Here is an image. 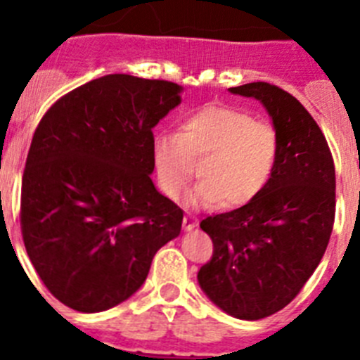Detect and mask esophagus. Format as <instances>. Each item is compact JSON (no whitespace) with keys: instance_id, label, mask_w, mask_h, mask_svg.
I'll use <instances>...</instances> for the list:
<instances>
[{"instance_id":"34e87169","label":"esophagus","mask_w":360,"mask_h":360,"mask_svg":"<svg viewBox=\"0 0 360 360\" xmlns=\"http://www.w3.org/2000/svg\"><path fill=\"white\" fill-rule=\"evenodd\" d=\"M196 225H198V219L195 218L193 214H186L184 216V229L186 231H191V229H195Z\"/></svg>"}]
</instances>
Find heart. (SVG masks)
I'll list each match as a JSON object with an SVG mask.
<instances>
[{"instance_id":"obj_1","label":"heart","mask_w":360,"mask_h":360,"mask_svg":"<svg viewBox=\"0 0 360 360\" xmlns=\"http://www.w3.org/2000/svg\"><path fill=\"white\" fill-rule=\"evenodd\" d=\"M278 153L279 136L272 124L254 120L249 111L211 104L187 115L178 133L155 136L151 160L158 189L167 198L182 195L200 160L202 180L187 203L240 207L265 189Z\"/></svg>"}]
</instances>
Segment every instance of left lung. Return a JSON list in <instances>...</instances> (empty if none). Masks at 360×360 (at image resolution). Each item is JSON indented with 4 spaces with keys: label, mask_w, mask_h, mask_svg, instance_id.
<instances>
[{
    "label": "left lung",
    "mask_w": 360,
    "mask_h": 360,
    "mask_svg": "<svg viewBox=\"0 0 360 360\" xmlns=\"http://www.w3.org/2000/svg\"><path fill=\"white\" fill-rule=\"evenodd\" d=\"M229 91L257 98L269 111L278 162L252 202L202 219L212 257L198 283L229 316L257 321L287 307L319 265L335 218V165L317 122L288 91L269 82Z\"/></svg>",
    "instance_id": "8db88e82"
}]
</instances>
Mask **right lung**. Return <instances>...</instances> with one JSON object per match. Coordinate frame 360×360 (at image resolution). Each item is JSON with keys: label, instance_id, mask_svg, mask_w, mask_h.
<instances>
[{"label": "right lung", "instance_id": "add662e5", "mask_svg": "<svg viewBox=\"0 0 360 360\" xmlns=\"http://www.w3.org/2000/svg\"><path fill=\"white\" fill-rule=\"evenodd\" d=\"M182 86L111 73L50 106L21 184L25 249L44 287L77 311H103L146 281L184 211L153 186V128Z\"/></svg>", "mask_w": 360, "mask_h": 360}]
</instances>
